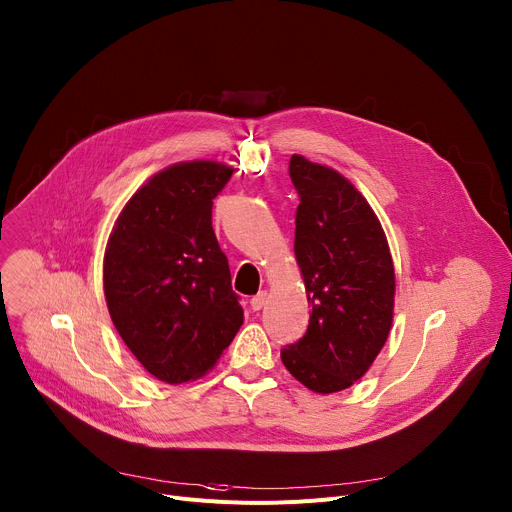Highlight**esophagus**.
Returning <instances> with one entry per match:
<instances>
[{"label": "esophagus", "instance_id": "1", "mask_svg": "<svg viewBox=\"0 0 512 512\" xmlns=\"http://www.w3.org/2000/svg\"><path fill=\"white\" fill-rule=\"evenodd\" d=\"M265 302H267V292L263 290V292H259V294H255L251 300H249V304H251V310H261L263 306H265Z\"/></svg>", "mask_w": 512, "mask_h": 512}]
</instances>
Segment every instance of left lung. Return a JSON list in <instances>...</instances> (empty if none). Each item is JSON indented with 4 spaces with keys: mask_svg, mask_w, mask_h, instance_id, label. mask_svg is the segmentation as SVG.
I'll use <instances>...</instances> for the list:
<instances>
[{
    "mask_svg": "<svg viewBox=\"0 0 512 512\" xmlns=\"http://www.w3.org/2000/svg\"><path fill=\"white\" fill-rule=\"evenodd\" d=\"M300 196L294 251L312 314L282 349L290 374L318 394L357 382L382 351L394 312V265L382 224L341 173L290 159Z\"/></svg>",
    "mask_w": 512,
    "mask_h": 512,
    "instance_id": "obj_1",
    "label": "left lung"
}]
</instances>
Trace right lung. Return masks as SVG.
<instances>
[{
	"instance_id": "obj_1",
	"label": "right lung",
	"mask_w": 512,
	"mask_h": 512,
	"mask_svg": "<svg viewBox=\"0 0 512 512\" xmlns=\"http://www.w3.org/2000/svg\"><path fill=\"white\" fill-rule=\"evenodd\" d=\"M232 169L214 161L167 167L138 190L110 235L104 292L132 355L165 384L202 378L243 324L212 200Z\"/></svg>"
}]
</instances>
